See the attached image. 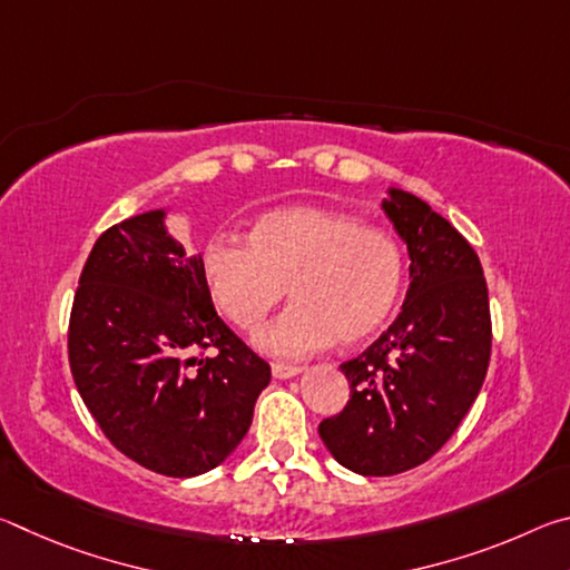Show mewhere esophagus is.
<instances>
[{"mask_svg":"<svg viewBox=\"0 0 570 570\" xmlns=\"http://www.w3.org/2000/svg\"><path fill=\"white\" fill-rule=\"evenodd\" d=\"M272 372L276 380H292L296 374H302V366L296 364H272Z\"/></svg>","mask_w":570,"mask_h":570,"instance_id":"esophagus-1","label":"esophagus"}]
</instances>
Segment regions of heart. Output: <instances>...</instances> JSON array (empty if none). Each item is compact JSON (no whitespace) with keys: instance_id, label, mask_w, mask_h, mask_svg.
Masks as SVG:
<instances>
[{"instance_id":"b5f03b06","label":"heart","mask_w":570,"mask_h":570,"mask_svg":"<svg viewBox=\"0 0 570 570\" xmlns=\"http://www.w3.org/2000/svg\"><path fill=\"white\" fill-rule=\"evenodd\" d=\"M204 276L240 330L262 324L288 286L294 306L258 330L254 344L276 360H302L336 336L360 344L387 326L404 288V256L390 234L360 218L286 206L258 218L250 240L210 238Z\"/></svg>"}]
</instances>
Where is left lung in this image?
Wrapping results in <instances>:
<instances>
[{"mask_svg": "<svg viewBox=\"0 0 570 570\" xmlns=\"http://www.w3.org/2000/svg\"><path fill=\"white\" fill-rule=\"evenodd\" d=\"M382 208L407 244V296L390 330L342 364L350 402L320 424L332 458L372 478L435 455L475 402L490 362L488 286L475 250L414 193L387 188Z\"/></svg>", "mask_w": 570, "mask_h": 570, "instance_id": "left-lung-1", "label": "left lung"}]
</instances>
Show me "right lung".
I'll use <instances>...</instances> for the list:
<instances>
[{
	"instance_id": "add662e5",
	"label": "right lung",
	"mask_w": 570,
	"mask_h": 570,
	"mask_svg": "<svg viewBox=\"0 0 570 570\" xmlns=\"http://www.w3.org/2000/svg\"><path fill=\"white\" fill-rule=\"evenodd\" d=\"M168 214L130 216L95 240L67 350L77 392L122 455L196 478L246 438L272 366L220 322L204 256L186 254Z\"/></svg>"
}]
</instances>
